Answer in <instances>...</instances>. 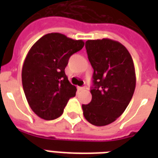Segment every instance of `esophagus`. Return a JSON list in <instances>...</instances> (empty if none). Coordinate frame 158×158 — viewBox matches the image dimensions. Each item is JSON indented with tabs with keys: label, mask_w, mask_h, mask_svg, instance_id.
<instances>
[{
	"label": "esophagus",
	"mask_w": 158,
	"mask_h": 158,
	"mask_svg": "<svg viewBox=\"0 0 158 158\" xmlns=\"http://www.w3.org/2000/svg\"><path fill=\"white\" fill-rule=\"evenodd\" d=\"M77 89H78V90H79V91H83V90H84V89H85V88H84V87H78Z\"/></svg>",
	"instance_id": "34e87169"
}]
</instances>
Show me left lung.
<instances>
[{
    "instance_id": "1",
    "label": "left lung",
    "mask_w": 158,
    "mask_h": 158,
    "mask_svg": "<svg viewBox=\"0 0 158 158\" xmlns=\"http://www.w3.org/2000/svg\"><path fill=\"white\" fill-rule=\"evenodd\" d=\"M88 57L94 68L92 100L82 105L89 123L104 126L122 115L135 92L136 76L129 51L117 41L109 38L88 40Z\"/></svg>"
}]
</instances>
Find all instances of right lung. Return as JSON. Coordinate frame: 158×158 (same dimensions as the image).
<instances>
[{
  "instance_id": "add662e5",
  "label": "right lung",
  "mask_w": 158,
  "mask_h": 158,
  "mask_svg": "<svg viewBox=\"0 0 158 158\" xmlns=\"http://www.w3.org/2000/svg\"><path fill=\"white\" fill-rule=\"evenodd\" d=\"M83 40H74L59 33H48L28 51L22 68L26 99L36 115L46 120L62 115L76 87L65 75L69 57L84 48Z\"/></svg>"
}]
</instances>
